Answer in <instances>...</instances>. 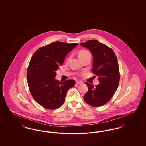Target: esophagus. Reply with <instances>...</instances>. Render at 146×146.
Returning a JSON list of instances; mask_svg holds the SVG:
<instances>
[{
    "label": "esophagus",
    "instance_id": "obj_1",
    "mask_svg": "<svg viewBox=\"0 0 146 146\" xmlns=\"http://www.w3.org/2000/svg\"><path fill=\"white\" fill-rule=\"evenodd\" d=\"M82 83H83L82 82H78V81L76 82V84H80Z\"/></svg>",
    "mask_w": 146,
    "mask_h": 146
}]
</instances>
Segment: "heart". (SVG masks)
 I'll use <instances>...</instances> for the list:
<instances>
[{
	"instance_id": "b5f03b06",
	"label": "heart",
	"mask_w": 146,
	"mask_h": 146,
	"mask_svg": "<svg viewBox=\"0 0 146 146\" xmlns=\"http://www.w3.org/2000/svg\"><path fill=\"white\" fill-rule=\"evenodd\" d=\"M87 54H90L88 51H85V50H82L79 53V57H80L81 56H83L85 55H87Z\"/></svg>"
}]
</instances>
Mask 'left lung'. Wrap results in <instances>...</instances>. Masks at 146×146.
I'll list each match as a JSON object with an SVG mask.
<instances>
[{
  "instance_id": "left-lung-1",
  "label": "left lung",
  "mask_w": 146,
  "mask_h": 146,
  "mask_svg": "<svg viewBox=\"0 0 146 146\" xmlns=\"http://www.w3.org/2000/svg\"><path fill=\"white\" fill-rule=\"evenodd\" d=\"M80 44L92 53V72L98 76L100 83L94 87L90 84L85 83L88 91L84 99L91 106H101L111 99L118 88L120 73L117 58L112 49L96 40Z\"/></svg>"
}]
</instances>
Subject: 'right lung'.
Masks as SVG:
<instances>
[{"mask_svg":"<svg viewBox=\"0 0 146 146\" xmlns=\"http://www.w3.org/2000/svg\"><path fill=\"white\" fill-rule=\"evenodd\" d=\"M78 45L56 42L37 50L28 66V87L35 101L49 110L62 105L67 91L74 86V80L62 83L55 79L56 70L64 62L66 55Z\"/></svg>","mask_w":146,"mask_h":146,"instance_id":"right-lung-1","label":"right lung"}]
</instances>
